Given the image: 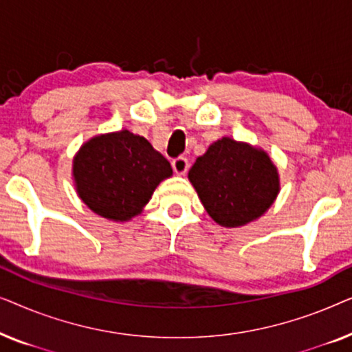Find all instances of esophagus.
I'll return each instance as SVG.
<instances>
[{
    "label": "esophagus",
    "instance_id": "esophagus-1",
    "mask_svg": "<svg viewBox=\"0 0 352 352\" xmlns=\"http://www.w3.org/2000/svg\"><path fill=\"white\" fill-rule=\"evenodd\" d=\"M171 165H173V170H175L176 175H179V176L186 175L187 170H189V162H187L186 157L175 158V160L171 162Z\"/></svg>",
    "mask_w": 352,
    "mask_h": 352
}]
</instances>
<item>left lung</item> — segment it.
I'll list each match as a JSON object with an SVG mask.
<instances>
[{"mask_svg": "<svg viewBox=\"0 0 352 352\" xmlns=\"http://www.w3.org/2000/svg\"><path fill=\"white\" fill-rule=\"evenodd\" d=\"M189 181L206 213L223 228L261 218L280 192L277 166L263 148L221 138L195 160Z\"/></svg>", "mask_w": 352, "mask_h": 352, "instance_id": "1", "label": "left lung"}]
</instances>
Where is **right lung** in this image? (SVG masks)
I'll use <instances>...</instances> for the list:
<instances>
[{
    "label": "right lung",
    "instance_id": "add662e5",
    "mask_svg": "<svg viewBox=\"0 0 352 352\" xmlns=\"http://www.w3.org/2000/svg\"><path fill=\"white\" fill-rule=\"evenodd\" d=\"M72 176L76 194L91 211L124 223L142 213L173 170L146 138L120 129L86 141L75 153Z\"/></svg>",
    "mask_w": 352,
    "mask_h": 352
}]
</instances>
